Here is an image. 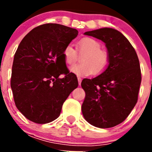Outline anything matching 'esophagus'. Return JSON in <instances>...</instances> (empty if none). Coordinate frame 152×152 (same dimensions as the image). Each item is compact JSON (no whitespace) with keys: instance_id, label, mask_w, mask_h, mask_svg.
<instances>
[{"instance_id":"34e87169","label":"esophagus","mask_w":152,"mask_h":152,"mask_svg":"<svg viewBox=\"0 0 152 152\" xmlns=\"http://www.w3.org/2000/svg\"><path fill=\"white\" fill-rule=\"evenodd\" d=\"M77 80H78V84L79 85H80V84H81V78L80 77H77Z\"/></svg>"}]
</instances>
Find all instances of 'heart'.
<instances>
[{"label": "heart", "instance_id": "1", "mask_svg": "<svg viewBox=\"0 0 152 152\" xmlns=\"http://www.w3.org/2000/svg\"><path fill=\"white\" fill-rule=\"evenodd\" d=\"M101 45L97 40L85 37L78 42L77 51L84 53L80 58L81 64L74 65L70 68L72 73L77 76H88L100 74L105 71L110 63V56L105 50L100 49ZM64 61L68 64H74L77 58V52L72 45H68L63 52Z\"/></svg>", "mask_w": 152, "mask_h": 152}]
</instances>
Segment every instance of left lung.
Wrapping results in <instances>:
<instances>
[{
	"mask_svg": "<svg viewBox=\"0 0 152 152\" xmlns=\"http://www.w3.org/2000/svg\"><path fill=\"white\" fill-rule=\"evenodd\" d=\"M84 35L106 44L110 63L97 77L82 80L86 94L83 116L92 126L111 128L123 123L137 103L142 81L139 58L129 40L116 29L101 28Z\"/></svg>",
	"mask_w": 152,
	"mask_h": 152,
	"instance_id": "left-lung-1",
	"label": "left lung"
}]
</instances>
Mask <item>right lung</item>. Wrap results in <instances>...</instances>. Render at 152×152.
I'll use <instances>...</instances> for the list:
<instances>
[{
    "label": "right lung",
    "instance_id": "add662e5",
    "mask_svg": "<svg viewBox=\"0 0 152 152\" xmlns=\"http://www.w3.org/2000/svg\"><path fill=\"white\" fill-rule=\"evenodd\" d=\"M78 34L57 23L42 24L22 39L13 58L10 87L16 107L26 119L45 124L57 119L63 103L77 88L65 66L64 48ZM64 74L63 79L59 76Z\"/></svg>",
    "mask_w": 152,
    "mask_h": 152
}]
</instances>
